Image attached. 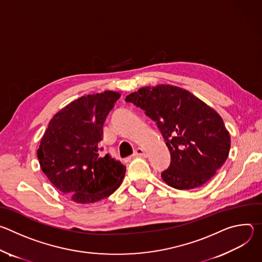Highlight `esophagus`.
<instances>
[{"label": "esophagus", "mask_w": 262, "mask_h": 262, "mask_svg": "<svg viewBox=\"0 0 262 262\" xmlns=\"http://www.w3.org/2000/svg\"><path fill=\"white\" fill-rule=\"evenodd\" d=\"M145 156H146V154L142 148H137L134 152V157H145Z\"/></svg>", "instance_id": "34e87169"}]
</instances>
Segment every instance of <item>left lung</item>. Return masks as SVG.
I'll return each instance as SVG.
<instances>
[{
    "instance_id": "left-lung-1",
    "label": "left lung",
    "mask_w": 262,
    "mask_h": 262,
    "mask_svg": "<svg viewBox=\"0 0 262 262\" xmlns=\"http://www.w3.org/2000/svg\"><path fill=\"white\" fill-rule=\"evenodd\" d=\"M162 133L171 162L163 180L177 190L196 189L226 162L230 136L216 112L191 92L170 85L144 87L126 96Z\"/></svg>"
}]
</instances>
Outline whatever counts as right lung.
Returning <instances> with one entry per match:
<instances>
[{
    "label": "right lung",
    "instance_id": "add662e5",
    "mask_svg": "<svg viewBox=\"0 0 262 262\" xmlns=\"http://www.w3.org/2000/svg\"><path fill=\"white\" fill-rule=\"evenodd\" d=\"M119 97L104 91L70 102L53 117L40 141L37 157L42 172L74 202H97L122 182L125 166L99 156L102 125Z\"/></svg>",
    "mask_w": 262,
    "mask_h": 262
}]
</instances>
